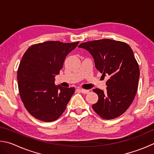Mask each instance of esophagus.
Segmentation results:
<instances>
[{
    "label": "esophagus",
    "mask_w": 154,
    "mask_h": 154,
    "mask_svg": "<svg viewBox=\"0 0 154 154\" xmlns=\"http://www.w3.org/2000/svg\"><path fill=\"white\" fill-rule=\"evenodd\" d=\"M80 91L83 94H87V93H89V91L86 90V89H83V88H80Z\"/></svg>",
    "instance_id": "1"
}]
</instances>
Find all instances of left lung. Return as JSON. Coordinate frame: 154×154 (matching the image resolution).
I'll use <instances>...</instances> for the list:
<instances>
[{
    "label": "left lung",
    "mask_w": 154,
    "mask_h": 154,
    "mask_svg": "<svg viewBox=\"0 0 154 154\" xmlns=\"http://www.w3.org/2000/svg\"><path fill=\"white\" fill-rule=\"evenodd\" d=\"M79 47L91 54L102 76L109 77L106 92L93 89L99 96L94 111L106 120L119 117L130 107L138 88L139 67L133 50L126 42L111 39L83 42Z\"/></svg>",
    "instance_id": "1"
}]
</instances>
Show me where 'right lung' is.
Instances as JSON below:
<instances>
[{
	"label": "right lung",
	"mask_w": 154,
	"mask_h": 154,
	"mask_svg": "<svg viewBox=\"0 0 154 154\" xmlns=\"http://www.w3.org/2000/svg\"><path fill=\"white\" fill-rule=\"evenodd\" d=\"M79 42L47 41L32 45L20 61L17 70L20 95L32 116L43 122H53L61 116L75 88L55 85L67 54Z\"/></svg>",
	"instance_id": "obj_1"
}]
</instances>
